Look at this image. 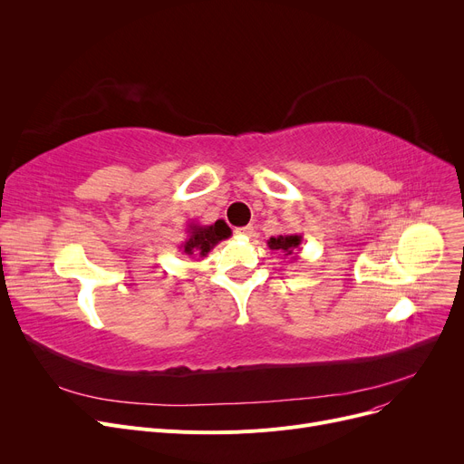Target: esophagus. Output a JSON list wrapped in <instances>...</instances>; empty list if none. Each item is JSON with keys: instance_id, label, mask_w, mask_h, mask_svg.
Wrapping results in <instances>:
<instances>
[{"instance_id": "1", "label": "esophagus", "mask_w": 464, "mask_h": 464, "mask_svg": "<svg viewBox=\"0 0 464 464\" xmlns=\"http://www.w3.org/2000/svg\"><path fill=\"white\" fill-rule=\"evenodd\" d=\"M237 235H242V237H254V226H246V227H238L235 231Z\"/></svg>"}]
</instances>
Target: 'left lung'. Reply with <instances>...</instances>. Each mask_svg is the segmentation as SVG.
Here are the masks:
<instances>
[{"label":"left lung","instance_id":"1","mask_svg":"<svg viewBox=\"0 0 464 464\" xmlns=\"http://www.w3.org/2000/svg\"><path fill=\"white\" fill-rule=\"evenodd\" d=\"M301 245H303V237L294 233V235H278V237H271L266 240V246L271 250L282 254L284 257L295 261L299 259V252H301Z\"/></svg>","mask_w":464,"mask_h":464}]
</instances>
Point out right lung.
Segmentation results:
<instances>
[{
    "label": "right lung",
    "instance_id": "1",
    "mask_svg": "<svg viewBox=\"0 0 464 464\" xmlns=\"http://www.w3.org/2000/svg\"><path fill=\"white\" fill-rule=\"evenodd\" d=\"M188 237L179 245V250L188 257H205L218 242L231 237V229L224 219H216L212 226H201L198 222H191L186 229Z\"/></svg>",
    "mask_w": 464,
    "mask_h": 464
}]
</instances>
